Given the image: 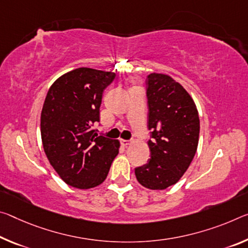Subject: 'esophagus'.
I'll return each instance as SVG.
<instances>
[{
  "mask_svg": "<svg viewBox=\"0 0 248 248\" xmlns=\"http://www.w3.org/2000/svg\"><path fill=\"white\" fill-rule=\"evenodd\" d=\"M120 142H121V144H123V145H124V147H128V145H129V144H130V142H131V141H129V140H121V141H120Z\"/></svg>",
  "mask_w": 248,
  "mask_h": 248,
  "instance_id": "esophagus-1",
  "label": "esophagus"
}]
</instances>
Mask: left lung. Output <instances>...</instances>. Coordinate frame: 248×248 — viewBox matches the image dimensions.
<instances>
[{"label": "left lung", "mask_w": 248, "mask_h": 248, "mask_svg": "<svg viewBox=\"0 0 248 248\" xmlns=\"http://www.w3.org/2000/svg\"><path fill=\"white\" fill-rule=\"evenodd\" d=\"M147 86L151 155L147 163L135 169V174L144 187L164 190L178 182L194 158L199 112L186 90L168 75L150 74Z\"/></svg>", "instance_id": "obj_1"}]
</instances>
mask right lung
<instances>
[{
    "label": "right lung",
    "instance_id": "1",
    "mask_svg": "<svg viewBox=\"0 0 248 248\" xmlns=\"http://www.w3.org/2000/svg\"><path fill=\"white\" fill-rule=\"evenodd\" d=\"M116 74L80 67L50 86L41 115V135L47 159L65 183L77 188L99 186L119 152L118 140L98 136L104 90Z\"/></svg>",
    "mask_w": 248,
    "mask_h": 248
}]
</instances>
